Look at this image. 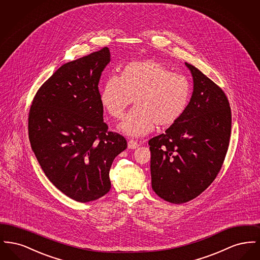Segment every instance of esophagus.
<instances>
[{
	"label": "esophagus",
	"mask_w": 260,
	"mask_h": 260,
	"mask_svg": "<svg viewBox=\"0 0 260 260\" xmlns=\"http://www.w3.org/2000/svg\"><path fill=\"white\" fill-rule=\"evenodd\" d=\"M127 147L129 149H136L138 147V143L136 140H133L131 139L128 142H127Z\"/></svg>",
	"instance_id": "obj_1"
}]
</instances>
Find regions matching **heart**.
Masks as SVG:
<instances>
[{
	"mask_svg": "<svg viewBox=\"0 0 260 260\" xmlns=\"http://www.w3.org/2000/svg\"><path fill=\"white\" fill-rule=\"evenodd\" d=\"M191 99V84L184 75L154 60L133 62L120 77L109 78L100 92L102 106L120 121L135 100L136 108L120 128L131 136H146L155 126L165 129L185 114Z\"/></svg>",
	"mask_w": 260,
	"mask_h": 260,
	"instance_id": "obj_1",
	"label": "heart"
}]
</instances>
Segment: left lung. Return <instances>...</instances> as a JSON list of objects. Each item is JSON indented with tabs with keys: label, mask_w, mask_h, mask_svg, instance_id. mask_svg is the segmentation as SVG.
Segmentation results:
<instances>
[{
	"label": "left lung",
	"mask_w": 260,
	"mask_h": 260,
	"mask_svg": "<svg viewBox=\"0 0 260 260\" xmlns=\"http://www.w3.org/2000/svg\"><path fill=\"white\" fill-rule=\"evenodd\" d=\"M194 90L183 117L149 140L152 188L167 202L183 204L202 194L220 172L231 135V108L221 87L195 66Z\"/></svg>",
	"instance_id": "1"
}]
</instances>
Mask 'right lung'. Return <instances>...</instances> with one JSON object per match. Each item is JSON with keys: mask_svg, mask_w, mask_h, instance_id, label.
I'll list each match as a JSON object with an SVG mask.
<instances>
[{"mask_svg": "<svg viewBox=\"0 0 260 260\" xmlns=\"http://www.w3.org/2000/svg\"><path fill=\"white\" fill-rule=\"evenodd\" d=\"M109 61L105 47L63 64L38 89L29 110V140L42 170L81 203L109 192L112 162L127 147L103 121L99 83Z\"/></svg>", "mask_w": 260, "mask_h": 260, "instance_id": "add662e5", "label": "right lung"}]
</instances>
